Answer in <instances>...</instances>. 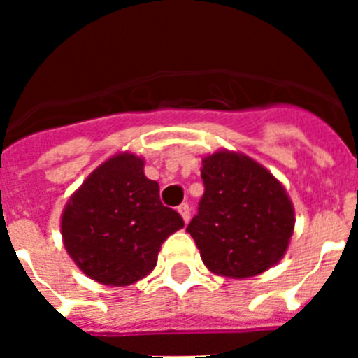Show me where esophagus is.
Listing matches in <instances>:
<instances>
[{"label":"esophagus","mask_w":358,"mask_h":358,"mask_svg":"<svg viewBox=\"0 0 358 358\" xmlns=\"http://www.w3.org/2000/svg\"><path fill=\"white\" fill-rule=\"evenodd\" d=\"M177 211H179V213H181V217H182V220H185L186 224L189 222V215H192V210H189V206L188 204H181V206L177 208Z\"/></svg>","instance_id":"esophagus-1"}]
</instances>
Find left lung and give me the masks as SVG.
Wrapping results in <instances>:
<instances>
[{
	"label": "left lung",
	"instance_id": "8db88e82",
	"mask_svg": "<svg viewBox=\"0 0 358 358\" xmlns=\"http://www.w3.org/2000/svg\"><path fill=\"white\" fill-rule=\"evenodd\" d=\"M204 195L186 231L218 276L243 280L274 267L289 249L296 215L287 189L242 152L202 157Z\"/></svg>",
	"mask_w": 358,
	"mask_h": 358
}]
</instances>
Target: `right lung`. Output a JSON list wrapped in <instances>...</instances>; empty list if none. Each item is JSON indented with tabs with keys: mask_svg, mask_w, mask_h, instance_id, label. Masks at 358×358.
Segmentation results:
<instances>
[{
	"mask_svg": "<svg viewBox=\"0 0 358 358\" xmlns=\"http://www.w3.org/2000/svg\"><path fill=\"white\" fill-rule=\"evenodd\" d=\"M145 161L118 152L87 176L61 217L62 242L82 273L110 287H125L154 271L161 243L185 226L159 201Z\"/></svg>",
	"mask_w": 358,
	"mask_h": 358,
	"instance_id": "1",
	"label": "right lung"
}]
</instances>
